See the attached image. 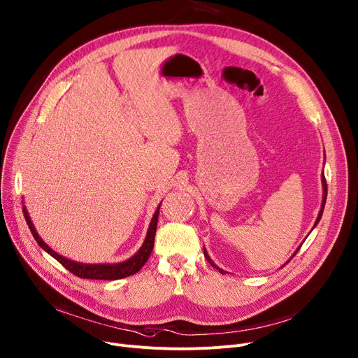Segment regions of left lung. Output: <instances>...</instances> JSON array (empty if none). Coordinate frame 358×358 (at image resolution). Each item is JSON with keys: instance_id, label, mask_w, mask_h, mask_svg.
I'll return each mask as SVG.
<instances>
[{"instance_id": "left-lung-1", "label": "left lung", "mask_w": 358, "mask_h": 358, "mask_svg": "<svg viewBox=\"0 0 358 358\" xmlns=\"http://www.w3.org/2000/svg\"><path fill=\"white\" fill-rule=\"evenodd\" d=\"M321 181H322V203H321V210H320V213H318V217H317V220H315V223H314V227H315V226H317V224L320 223V220H321V216H322V211H324V207H325V200H327V181H325V177H324V174L321 176ZM314 227H313V229H314ZM299 248H301V246H299ZM299 248H298V249L295 250V253L292 255V257H294V256L296 255V252L299 250ZM204 256H206L207 262H208V264H210V265H211L213 268H216V269H217V271H219L220 273H226V271L220 269V268H219V266H217L216 264H214V262L211 260V257L208 256V253H207V250H206V249H204ZM292 257H291V259H292ZM291 259H288V260H287V264H288V262H289ZM287 264H283V265H282V268H283L285 265H287Z\"/></svg>"}]
</instances>
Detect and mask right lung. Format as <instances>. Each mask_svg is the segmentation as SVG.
Masks as SVG:
<instances>
[{
  "instance_id": "right-lung-1",
  "label": "right lung",
  "mask_w": 358,
  "mask_h": 358,
  "mask_svg": "<svg viewBox=\"0 0 358 358\" xmlns=\"http://www.w3.org/2000/svg\"><path fill=\"white\" fill-rule=\"evenodd\" d=\"M161 206V203H159ZM159 206L155 210L154 216L151 219L145 241L142 243V246L139 248V250L131 256L128 260L121 262V264H80V262H75L71 259H67L62 255H59L57 252H55L49 245L44 243V241L40 237V234L37 233L26 206H22V213L24 217H26V222L30 227L31 234L34 236L36 242L38 243V246H41V249H44L50 256H53L57 262L73 275L83 278V279H103V280H116V279H122L127 276H131L134 273H136L142 266L145 265V262L148 260L152 249H154V239H155V231H157V223H158V213H159Z\"/></svg>"
}]
</instances>
